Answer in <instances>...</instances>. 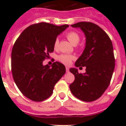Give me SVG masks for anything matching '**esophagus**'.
<instances>
[{
    "label": "esophagus",
    "mask_w": 126,
    "mask_h": 126,
    "mask_svg": "<svg viewBox=\"0 0 126 126\" xmlns=\"http://www.w3.org/2000/svg\"><path fill=\"white\" fill-rule=\"evenodd\" d=\"M65 69H66V72L67 73V72H69V69L68 67H65Z\"/></svg>",
    "instance_id": "1"
}]
</instances>
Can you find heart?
Segmentation results:
<instances>
[{
	"label": "heart",
	"instance_id": "heart-1",
	"mask_svg": "<svg viewBox=\"0 0 126 126\" xmlns=\"http://www.w3.org/2000/svg\"><path fill=\"white\" fill-rule=\"evenodd\" d=\"M67 38L71 42V43L73 45H76L79 43L80 40V37L76 32H69L66 34ZM59 45V39L56 38L53 43V47L57 48ZM74 55H69V54H64L62 53L58 56V60L62 63L66 65H68L71 63V61L74 59Z\"/></svg>",
	"mask_w": 126,
	"mask_h": 126
}]
</instances>
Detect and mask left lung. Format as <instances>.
Here are the masks:
<instances>
[{
	"label": "left lung",
	"mask_w": 126,
	"mask_h": 126,
	"mask_svg": "<svg viewBox=\"0 0 126 126\" xmlns=\"http://www.w3.org/2000/svg\"><path fill=\"white\" fill-rule=\"evenodd\" d=\"M79 28L86 36V46L75 63L76 67H86V73H79L71 68L75 79L69 85L74 96L84 102H93L100 97L110 83L115 68V58L110 38L96 24L79 22L72 24Z\"/></svg>",
	"instance_id": "8db88e82"
}]
</instances>
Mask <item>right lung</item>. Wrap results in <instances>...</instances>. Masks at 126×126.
I'll list each match as a JSON object with an SVG mask.
<instances>
[{
  "label": "right lung",
  "instance_id": "1",
  "mask_svg": "<svg viewBox=\"0 0 126 126\" xmlns=\"http://www.w3.org/2000/svg\"><path fill=\"white\" fill-rule=\"evenodd\" d=\"M69 27L40 23L30 26L17 38L11 53V70L19 90L34 102H42L52 95L54 86L65 73L64 64L53 62L43 65L54 50L57 36Z\"/></svg>",
  "mask_w": 126,
  "mask_h": 126
}]
</instances>
